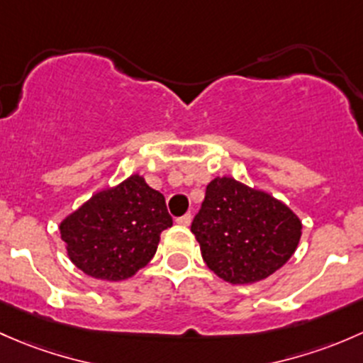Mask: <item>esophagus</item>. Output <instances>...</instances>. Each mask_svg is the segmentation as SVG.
<instances>
[{
	"instance_id": "esophagus-1",
	"label": "esophagus",
	"mask_w": 363,
	"mask_h": 363,
	"mask_svg": "<svg viewBox=\"0 0 363 363\" xmlns=\"http://www.w3.org/2000/svg\"><path fill=\"white\" fill-rule=\"evenodd\" d=\"M190 222H192V216H190V213H186V215H183L177 220L178 225H182V227H189Z\"/></svg>"
}]
</instances>
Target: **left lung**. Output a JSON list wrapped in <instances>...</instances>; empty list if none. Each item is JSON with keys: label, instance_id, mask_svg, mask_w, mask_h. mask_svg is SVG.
<instances>
[{"label": "left lung", "instance_id": "8db88e82", "mask_svg": "<svg viewBox=\"0 0 363 363\" xmlns=\"http://www.w3.org/2000/svg\"><path fill=\"white\" fill-rule=\"evenodd\" d=\"M190 229L208 267L233 285H252L274 274L302 236L301 218L283 201L230 177L208 183Z\"/></svg>", "mask_w": 363, "mask_h": 363}]
</instances>
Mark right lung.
Listing matches in <instances>:
<instances>
[{
    "label": "right lung",
    "mask_w": 363,
    "mask_h": 363,
    "mask_svg": "<svg viewBox=\"0 0 363 363\" xmlns=\"http://www.w3.org/2000/svg\"><path fill=\"white\" fill-rule=\"evenodd\" d=\"M173 225L166 199L140 173L96 192L61 223L69 260L96 279L133 278L154 259L160 233Z\"/></svg>",
    "instance_id": "right-lung-1"
}]
</instances>
